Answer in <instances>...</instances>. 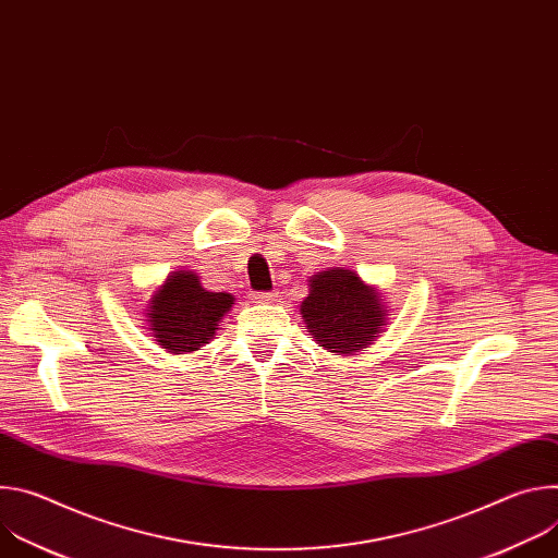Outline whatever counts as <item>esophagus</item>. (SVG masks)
Instances as JSON below:
<instances>
[{
	"instance_id": "34e87169",
	"label": "esophagus",
	"mask_w": 558,
	"mask_h": 558,
	"mask_svg": "<svg viewBox=\"0 0 558 558\" xmlns=\"http://www.w3.org/2000/svg\"><path fill=\"white\" fill-rule=\"evenodd\" d=\"M278 298V293H274V291H269V293H254L252 295V300L256 302V304H269V302H274Z\"/></svg>"
}]
</instances>
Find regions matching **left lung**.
<instances>
[{"instance_id":"left-lung-1","label":"left lung","mask_w":558,"mask_h":558,"mask_svg":"<svg viewBox=\"0 0 558 558\" xmlns=\"http://www.w3.org/2000/svg\"><path fill=\"white\" fill-rule=\"evenodd\" d=\"M300 315L315 344L336 355H355L386 331L390 308L357 271L331 267L308 278Z\"/></svg>"}]
</instances>
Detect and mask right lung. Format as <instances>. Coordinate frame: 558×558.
<instances>
[{
  "label": "right lung",
  "mask_w": 558,
  "mask_h": 558,
  "mask_svg": "<svg viewBox=\"0 0 558 558\" xmlns=\"http://www.w3.org/2000/svg\"><path fill=\"white\" fill-rule=\"evenodd\" d=\"M233 304L231 293L207 291L196 271L177 269L151 291L143 317L149 338L158 347L185 355L216 338L222 317Z\"/></svg>",
  "instance_id": "obj_1"
}]
</instances>
